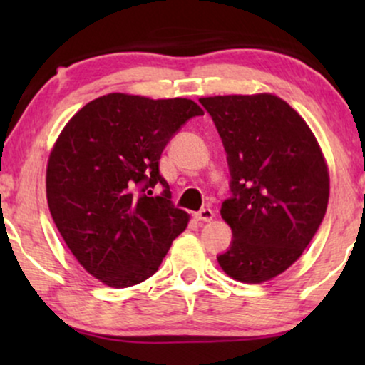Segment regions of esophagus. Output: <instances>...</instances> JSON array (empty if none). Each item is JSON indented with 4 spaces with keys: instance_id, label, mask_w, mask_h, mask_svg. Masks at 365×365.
<instances>
[{
    "instance_id": "esophagus-1",
    "label": "esophagus",
    "mask_w": 365,
    "mask_h": 365,
    "mask_svg": "<svg viewBox=\"0 0 365 365\" xmlns=\"http://www.w3.org/2000/svg\"><path fill=\"white\" fill-rule=\"evenodd\" d=\"M194 217L197 219V221H202V222H211L214 219V212L211 209H202V211H199L194 214Z\"/></svg>"
}]
</instances>
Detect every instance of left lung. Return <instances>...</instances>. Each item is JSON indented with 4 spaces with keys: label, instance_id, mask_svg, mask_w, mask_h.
<instances>
[{
    "label": "left lung",
    "instance_id": "obj_1",
    "mask_svg": "<svg viewBox=\"0 0 365 365\" xmlns=\"http://www.w3.org/2000/svg\"><path fill=\"white\" fill-rule=\"evenodd\" d=\"M227 153L232 197L221 217L232 244L217 257L229 277L271 281L302 256L329 202V168L316 136L276 94L199 99Z\"/></svg>",
    "mask_w": 365,
    "mask_h": 365
}]
</instances>
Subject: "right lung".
Returning <instances> with one entry per match:
<instances>
[{
	"mask_svg": "<svg viewBox=\"0 0 365 365\" xmlns=\"http://www.w3.org/2000/svg\"><path fill=\"white\" fill-rule=\"evenodd\" d=\"M201 114L187 98L109 93L83 106L59 133L46 168L49 212L69 251L98 281L116 289L146 281L187 227L189 214L173 206L159 158L173 134ZM158 182L165 194L149 198Z\"/></svg>",
	"mask_w": 365,
	"mask_h": 365,
	"instance_id": "1",
	"label": "right lung"
}]
</instances>
